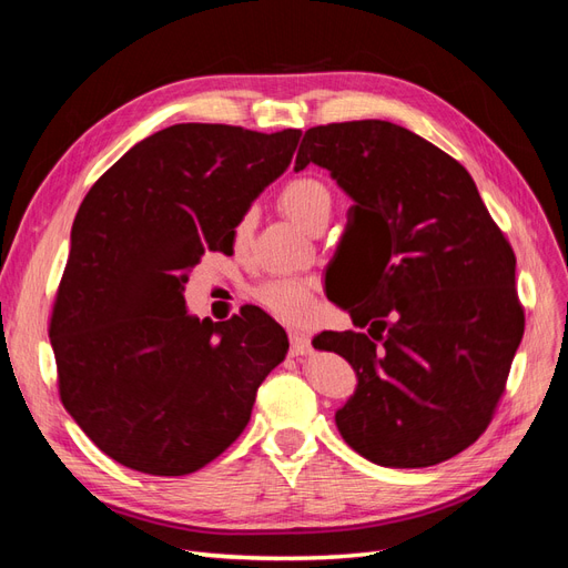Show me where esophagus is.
<instances>
[{
  "label": "esophagus",
  "mask_w": 568,
  "mask_h": 568,
  "mask_svg": "<svg viewBox=\"0 0 568 568\" xmlns=\"http://www.w3.org/2000/svg\"><path fill=\"white\" fill-rule=\"evenodd\" d=\"M288 341H291V355H307L313 351L311 336L303 334V332H291Z\"/></svg>",
  "instance_id": "1"
}]
</instances>
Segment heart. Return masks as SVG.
Here are the masks:
<instances>
[{"instance_id": "obj_1", "label": "heart", "mask_w": 568, "mask_h": 568, "mask_svg": "<svg viewBox=\"0 0 568 568\" xmlns=\"http://www.w3.org/2000/svg\"><path fill=\"white\" fill-rule=\"evenodd\" d=\"M282 211L294 217L301 227L313 232L322 222L332 217V192L329 186L315 178H296L286 182L280 194ZM253 225V213L239 217L234 236L236 242L248 236ZM253 298L261 303L267 313L288 324H311L317 315V303L313 286L301 280H270L253 291Z\"/></svg>"}]
</instances>
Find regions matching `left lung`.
Wrapping results in <instances>:
<instances>
[{"label":"left lung","instance_id":"1","mask_svg":"<svg viewBox=\"0 0 568 568\" xmlns=\"http://www.w3.org/2000/svg\"><path fill=\"white\" fill-rule=\"evenodd\" d=\"M311 163L353 199L363 261L338 305L365 332L313 341L357 374L338 432L382 467L450 459L488 428L524 336L517 257L464 165L400 125L311 128L294 170Z\"/></svg>","mask_w":568,"mask_h":568}]
</instances>
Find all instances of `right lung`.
Returning <instances> with one entry per match:
<instances>
[{
  "instance_id": "1",
  "label": "right lung",
  "mask_w": 568,
  "mask_h": 568,
  "mask_svg": "<svg viewBox=\"0 0 568 568\" xmlns=\"http://www.w3.org/2000/svg\"><path fill=\"white\" fill-rule=\"evenodd\" d=\"M301 130L180 123L134 144L80 203L51 311L59 395L101 453L151 476L192 474L242 436L288 338L261 307L186 313L205 251L288 168Z\"/></svg>"
}]
</instances>
